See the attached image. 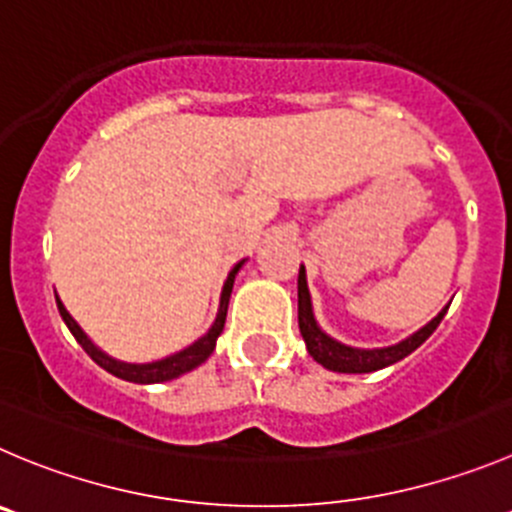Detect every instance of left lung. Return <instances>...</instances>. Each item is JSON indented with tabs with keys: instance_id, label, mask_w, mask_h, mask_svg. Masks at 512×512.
Listing matches in <instances>:
<instances>
[{
	"instance_id": "left-lung-1",
	"label": "left lung",
	"mask_w": 512,
	"mask_h": 512,
	"mask_svg": "<svg viewBox=\"0 0 512 512\" xmlns=\"http://www.w3.org/2000/svg\"><path fill=\"white\" fill-rule=\"evenodd\" d=\"M450 304L440 311L432 321H427L422 329H417L415 334H410L402 342L392 344V347H379V349H359V347H347V344L337 342L334 337L324 332L314 316V306H311V294L309 284H306V269H299V329L301 337L306 342V352L314 357V362H319L321 367L329 369V372H342V374H367L377 372V369L389 367V364L405 359L407 354L415 352L417 347L430 339V334L440 326L442 316L447 314Z\"/></svg>"
}]
</instances>
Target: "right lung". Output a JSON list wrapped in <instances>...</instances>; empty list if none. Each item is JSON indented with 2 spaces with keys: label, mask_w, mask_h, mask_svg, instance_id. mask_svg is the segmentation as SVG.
Segmentation results:
<instances>
[{
  "label": "right lung",
  "mask_w": 512,
  "mask_h": 512,
  "mask_svg": "<svg viewBox=\"0 0 512 512\" xmlns=\"http://www.w3.org/2000/svg\"><path fill=\"white\" fill-rule=\"evenodd\" d=\"M243 264H246V259L238 261V264L233 266L231 274H228V279H226V284H223L221 301H218V314H216V319H213L211 329H208L201 339H196L191 347L180 349V352L170 354V357L155 359V362L135 364V362H120V359L110 357V354L102 352V349L97 347V344L92 342L85 332H82V326L72 319L70 311H67L65 304L60 301V296L55 294L57 309H60L62 321L67 324V329L72 332V337L77 339V344H80V347L90 354L92 362L100 364L105 372H110V374H115L118 379H125V382H135V384L170 382V379H178L180 374H188V372H193L196 367H201V364L211 357L213 349H216V339L221 337L223 324H226V311H228V299H231V291H233V281H236V274L241 271Z\"/></svg>",
  "instance_id": "right-lung-1"
}]
</instances>
